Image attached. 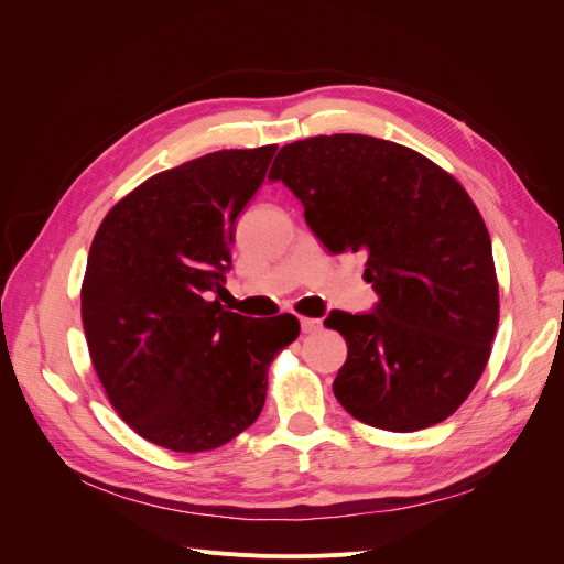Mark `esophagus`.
Listing matches in <instances>:
<instances>
[{
  "instance_id": "34e87169",
  "label": "esophagus",
  "mask_w": 564,
  "mask_h": 564,
  "mask_svg": "<svg viewBox=\"0 0 564 564\" xmlns=\"http://www.w3.org/2000/svg\"><path fill=\"white\" fill-rule=\"evenodd\" d=\"M319 327H322L319 319H315V317H301V332L303 334H315V332H319Z\"/></svg>"
}]
</instances>
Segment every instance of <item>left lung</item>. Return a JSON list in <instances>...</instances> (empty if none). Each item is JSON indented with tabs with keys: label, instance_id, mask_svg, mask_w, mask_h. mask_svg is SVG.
I'll return each mask as SVG.
<instances>
[{
	"label": "left lung",
	"instance_id": "8db88e82",
	"mask_svg": "<svg viewBox=\"0 0 564 564\" xmlns=\"http://www.w3.org/2000/svg\"><path fill=\"white\" fill-rule=\"evenodd\" d=\"M332 253L362 251L371 313L324 319L348 344L334 395L373 429L452 416L487 367L499 282L485 220L460 183L416 150L362 133L289 143L270 169ZM268 176V178H270Z\"/></svg>",
	"mask_w": 564,
	"mask_h": 564
}]
</instances>
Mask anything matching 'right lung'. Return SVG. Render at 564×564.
Listing matches in <instances>:
<instances>
[{
	"mask_svg": "<svg viewBox=\"0 0 564 564\" xmlns=\"http://www.w3.org/2000/svg\"><path fill=\"white\" fill-rule=\"evenodd\" d=\"M278 145L218 150L155 174L100 224L82 282L89 355L115 412L152 445L207 452L259 419L294 315L226 311L235 218Z\"/></svg>",
	"mask_w": 564,
	"mask_h": 564,
	"instance_id": "obj_1",
	"label": "right lung"
}]
</instances>
